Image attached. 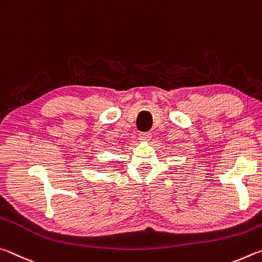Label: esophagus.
<instances>
[{
    "mask_svg": "<svg viewBox=\"0 0 262 262\" xmlns=\"http://www.w3.org/2000/svg\"><path fill=\"white\" fill-rule=\"evenodd\" d=\"M150 138H152V135L149 132H143V134L139 135V139L141 141H148Z\"/></svg>",
    "mask_w": 262,
    "mask_h": 262,
    "instance_id": "obj_1",
    "label": "esophagus"
}]
</instances>
